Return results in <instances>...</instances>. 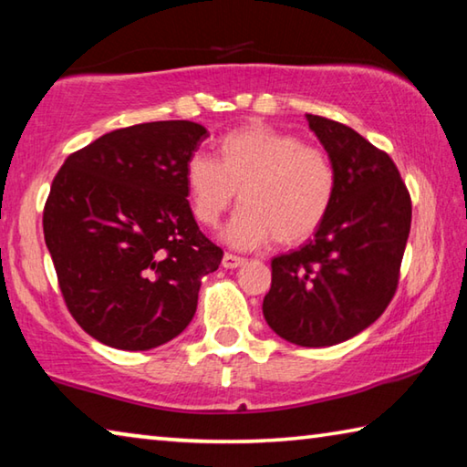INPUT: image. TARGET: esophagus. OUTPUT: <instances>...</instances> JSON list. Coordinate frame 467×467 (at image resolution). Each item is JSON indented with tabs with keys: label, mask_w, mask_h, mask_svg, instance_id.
Here are the masks:
<instances>
[{
	"label": "esophagus",
	"mask_w": 467,
	"mask_h": 467,
	"mask_svg": "<svg viewBox=\"0 0 467 467\" xmlns=\"http://www.w3.org/2000/svg\"><path fill=\"white\" fill-rule=\"evenodd\" d=\"M244 263H246V258L235 256V254H229V252H225L223 261H221V265H223L225 269H238V266H242Z\"/></svg>",
	"instance_id": "esophagus-1"
}]
</instances>
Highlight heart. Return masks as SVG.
Listing matches in <instances>:
<instances>
[{"instance_id": "b5f03b06", "label": "heart", "mask_w": 467, "mask_h": 467, "mask_svg": "<svg viewBox=\"0 0 467 467\" xmlns=\"http://www.w3.org/2000/svg\"><path fill=\"white\" fill-rule=\"evenodd\" d=\"M196 221L215 227L240 192L242 209L225 229L235 248L269 240L294 246L315 235L335 201L337 175L327 152L294 134L252 124L219 142V161L196 152L186 163Z\"/></svg>"}]
</instances>
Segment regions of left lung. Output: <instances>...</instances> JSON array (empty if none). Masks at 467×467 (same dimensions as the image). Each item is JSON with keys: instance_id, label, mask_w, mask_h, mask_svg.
Segmentation results:
<instances>
[{"instance_id": "obj_1", "label": "left lung", "mask_w": 467, "mask_h": 467, "mask_svg": "<svg viewBox=\"0 0 467 467\" xmlns=\"http://www.w3.org/2000/svg\"><path fill=\"white\" fill-rule=\"evenodd\" d=\"M337 175L315 238L271 261L263 315L302 348L351 339L383 315L400 284L411 198L393 159L339 121L306 116Z\"/></svg>"}]
</instances>
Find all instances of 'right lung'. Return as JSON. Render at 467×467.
Returning <instances> with one entry per match:
<instances>
[{
  "label": "right lung",
  "instance_id": "obj_1",
  "mask_svg": "<svg viewBox=\"0 0 467 467\" xmlns=\"http://www.w3.org/2000/svg\"><path fill=\"white\" fill-rule=\"evenodd\" d=\"M206 136L186 119L113 130L53 178L45 244L67 310L105 346L144 351L178 337L201 279L219 269L223 250L198 229L186 188Z\"/></svg>",
  "mask_w": 467,
  "mask_h": 467
}]
</instances>
